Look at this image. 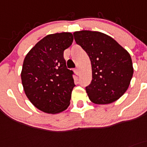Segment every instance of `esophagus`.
Here are the masks:
<instances>
[{
    "instance_id": "1",
    "label": "esophagus",
    "mask_w": 147,
    "mask_h": 147,
    "mask_svg": "<svg viewBox=\"0 0 147 147\" xmlns=\"http://www.w3.org/2000/svg\"><path fill=\"white\" fill-rule=\"evenodd\" d=\"M75 72L76 75H79V69H78V68H76V69H75Z\"/></svg>"
}]
</instances>
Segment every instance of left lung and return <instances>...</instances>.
Masks as SVG:
<instances>
[{
  "label": "left lung",
  "mask_w": 147,
  "mask_h": 147,
  "mask_svg": "<svg viewBox=\"0 0 147 147\" xmlns=\"http://www.w3.org/2000/svg\"><path fill=\"white\" fill-rule=\"evenodd\" d=\"M73 35L91 63L92 80L86 87L90 101L107 105L120 98L128 88L134 74L129 53L102 32L82 30Z\"/></svg>",
  "instance_id": "obj_1"
}]
</instances>
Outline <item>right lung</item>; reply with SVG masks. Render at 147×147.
<instances>
[{
  "instance_id": "right-lung-1",
  "label": "right lung",
  "mask_w": 147,
  "mask_h": 147,
  "mask_svg": "<svg viewBox=\"0 0 147 147\" xmlns=\"http://www.w3.org/2000/svg\"><path fill=\"white\" fill-rule=\"evenodd\" d=\"M72 41L70 32L51 34L37 42L24 58L21 73L24 92L42 112L59 113L70 104L74 72L67 68L64 51Z\"/></svg>"
}]
</instances>
